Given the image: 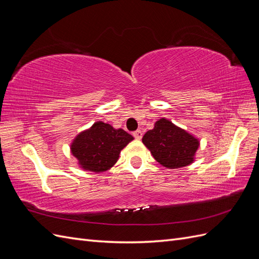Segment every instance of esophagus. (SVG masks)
<instances>
[{
	"instance_id": "esophagus-1",
	"label": "esophagus",
	"mask_w": 259,
	"mask_h": 259,
	"mask_svg": "<svg viewBox=\"0 0 259 259\" xmlns=\"http://www.w3.org/2000/svg\"><path fill=\"white\" fill-rule=\"evenodd\" d=\"M133 135H134V137H135L136 139L139 140V139H142V137H143V133H142V131L138 130V131L133 133Z\"/></svg>"
}]
</instances>
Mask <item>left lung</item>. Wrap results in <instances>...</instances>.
<instances>
[{
	"instance_id": "obj_1",
	"label": "left lung",
	"mask_w": 259,
	"mask_h": 259,
	"mask_svg": "<svg viewBox=\"0 0 259 259\" xmlns=\"http://www.w3.org/2000/svg\"><path fill=\"white\" fill-rule=\"evenodd\" d=\"M143 144L162 166L175 169L194 162L200 140L166 117H161L144 135Z\"/></svg>"
}]
</instances>
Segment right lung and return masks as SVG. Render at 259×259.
Returning <instances> with one entry per match:
<instances>
[{"mask_svg": "<svg viewBox=\"0 0 259 259\" xmlns=\"http://www.w3.org/2000/svg\"><path fill=\"white\" fill-rule=\"evenodd\" d=\"M133 139L134 137L124 130L97 121L74 137L70 151L82 169L103 173L114 165L121 151Z\"/></svg>", "mask_w": 259, "mask_h": 259, "instance_id": "1", "label": "right lung"}]
</instances>
